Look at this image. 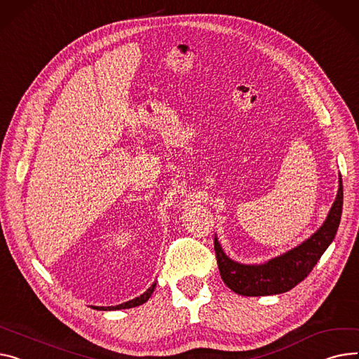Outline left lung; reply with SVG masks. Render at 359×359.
<instances>
[{"label": "left lung", "instance_id": "1", "mask_svg": "<svg viewBox=\"0 0 359 359\" xmlns=\"http://www.w3.org/2000/svg\"><path fill=\"white\" fill-rule=\"evenodd\" d=\"M344 203L342 177L339 176V190L333 202L325 224L309 238L307 241L266 264L247 266L232 261L222 251L215 238V254H217L221 277L228 287L241 296H270L289 292L303 281L318 264L322 254L337 235Z\"/></svg>", "mask_w": 359, "mask_h": 359}]
</instances>
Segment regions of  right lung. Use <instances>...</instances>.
<instances>
[{
    "mask_svg": "<svg viewBox=\"0 0 359 359\" xmlns=\"http://www.w3.org/2000/svg\"><path fill=\"white\" fill-rule=\"evenodd\" d=\"M154 287H156V283L154 284H151V287L146 292V293H142L141 296H138V297H135V299H133V300H130V302H126V303H123V304H118V306H108V307H100V306H93V309H98V310H119V309H131V307H135V306H140V304H142V303H146L149 299H150V296H151V293L154 292Z\"/></svg>",
    "mask_w": 359,
    "mask_h": 359,
    "instance_id": "right-lung-1",
    "label": "right lung"
}]
</instances>
